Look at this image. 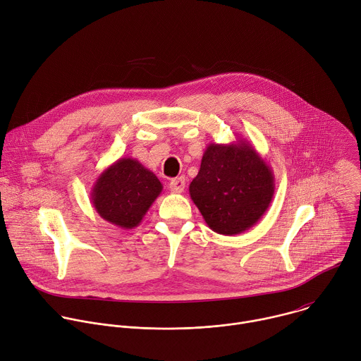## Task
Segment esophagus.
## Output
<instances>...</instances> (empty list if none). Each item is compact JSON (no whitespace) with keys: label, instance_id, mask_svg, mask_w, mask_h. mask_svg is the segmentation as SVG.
I'll return each mask as SVG.
<instances>
[{"label":"esophagus","instance_id":"1","mask_svg":"<svg viewBox=\"0 0 361 361\" xmlns=\"http://www.w3.org/2000/svg\"><path fill=\"white\" fill-rule=\"evenodd\" d=\"M184 187H185V178L184 177H177V178H173L170 181V190L171 192H176V194H180L184 191Z\"/></svg>","mask_w":361,"mask_h":361}]
</instances>
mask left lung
Listing matches in <instances>:
<instances>
[{"label":"left lung","mask_w":361,"mask_h":361,"mask_svg":"<svg viewBox=\"0 0 361 361\" xmlns=\"http://www.w3.org/2000/svg\"><path fill=\"white\" fill-rule=\"evenodd\" d=\"M188 190L214 232L238 235L254 226L269 208L275 176L245 139L229 145L209 143Z\"/></svg>","instance_id":"1"}]
</instances>
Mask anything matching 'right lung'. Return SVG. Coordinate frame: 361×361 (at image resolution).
<instances>
[{
	"instance_id": "add662e5",
	"label": "right lung",
	"mask_w": 361,
	"mask_h": 361,
	"mask_svg": "<svg viewBox=\"0 0 361 361\" xmlns=\"http://www.w3.org/2000/svg\"><path fill=\"white\" fill-rule=\"evenodd\" d=\"M163 184L139 160L122 157L102 171L92 187L90 201L96 212L107 222L123 228H136Z\"/></svg>"
}]
</instances>
